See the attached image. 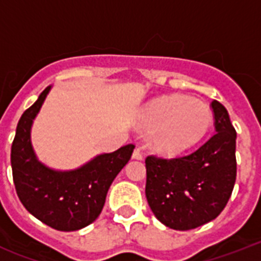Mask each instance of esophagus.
Wrapping results in <instances>:
<instances>
[{"label":"esophagus","mask_w":261,"mask_h":261,"mask_svg":"<svg viewBox=\"0 0 261 261\" xmlns=\"http://www.w3.org/2000/svg\"><path fill=\"white\" fill-rule=\"evenodd\" d=\"M133 159H134V160H142L143 159L142 151L139 150V149H135V150L133 151Z\"/></svg>","instance_id":"1"}]
</instances>
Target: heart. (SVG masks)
<instances>
[{
  "instance_id": "b5f03b06",
  "label": "heart",
  "mask_w": 261,
  "mask_h": 261,
  "mask_svg": "<svg viewBox=\"0 0 261 261\" xmlns=\"http://www.w3.org/2000/svg\"><path fill=\"white\" fill-rule=\"evenodd\" d=\"M141 123L154 131L160 151L174 155L190 149L206 135L213 123L210 107L184 94L160 97L142 111Z\"/></svg>"
}]
</instances>
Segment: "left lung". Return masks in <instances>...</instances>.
<instances>
[{
  "label": "left lung",
  "instance_id": "1",
  "mask_svg": "<svg viewBox=\"0 0 261 261\" xmlns=\"http://www.w3.org/2000/svg\"><path fill=\"white\" fill-rule=\"evenodd\" d=\"M215 134L198 150L177 159L149 155L147 203L160 222L174 230H190L221 214L236 182V130L226 108L211 102Z\"/></svg>",
  "mask_w": 261,
  "mask_h": 261
}]
</instances>
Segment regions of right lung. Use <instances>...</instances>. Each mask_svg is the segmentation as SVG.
Returning <instances> with one entry per match:
<instances>
[{"instance_id": "obj_1", "label": "right lung", "mask_w": 261, "mask_h": 261, "mask_svg": "<svg viewBox=\"0 0 261 261\" xmlns=\"http://www.w3.org/2000/svg\"><path fill=\"white\" fill-rule=\"evenodd\" d=\"M51 87L21 115L12 143L10 164L22 206L53 229L74 231L96 221L111 184L131 159L134 145L96 155L73 171H55L40 163L31 143V127Z\"/></svg>"}]
</instances>
